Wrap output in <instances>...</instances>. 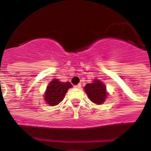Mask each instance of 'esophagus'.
<instances>
[{
	"label": "esophagus",
	"mask_w": 151,
	"mask_h": 151,
	"mask_svg": "<svg viewBox=\"0 0 151 151\" xmlns=\"http://www.w3.org/2000/svg\"><path fill=\"white\" fill-rule=\"evenodd\" d=\"M74 87H75V88H81V84H78V85H75Z\"/></svg>",
	"instance_id": "34e87169"
}]
</instances>
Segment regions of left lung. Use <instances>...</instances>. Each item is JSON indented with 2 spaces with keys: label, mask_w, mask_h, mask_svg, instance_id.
Wrapping results in <instances>:
<instances>
[{
  "label": "left lung",
  "mask_w": 151,
  "mask_h": 151,
  "mask_svg": "<svg viewBox=\"0 0 151 151\" xmlns=\"http://www.w3.org/2000/svg\"><path fill=\"white\" fill-rule=\"evenodd\" d=\"M84 90L90 101L98 105L104 104L108 95L106 85L99 79H94L91 83L86 84Z\"/></svg>",
  "instance_id": "8db88e82"
}]
</instances>
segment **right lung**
<instances>
[{"instance_id":"right-lung-1","label":"right lung","mask_w":151,"mask_h":151,"mask_svg":"<svg viewBox=\"0 0 151 151\" xmlns=\"http://www.w3.org/2000/svg\"><path fill=\"white\" fill-rule=\"evenodd\" d=\"M73 87L69 82H62L57 78L52 79L47 86L44 94V100L47 104L50 106H56L63 100L69 88Z\"/></svg>"}]
</instances>
